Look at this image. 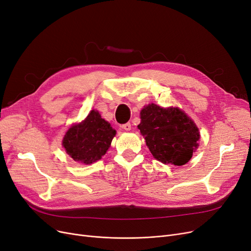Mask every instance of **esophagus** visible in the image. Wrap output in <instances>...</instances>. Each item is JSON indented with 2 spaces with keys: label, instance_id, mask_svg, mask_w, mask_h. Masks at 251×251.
Wrapping results in <instances>:
<instances>
[{
  "label": "esophagus",
  "instance_id": "34e87169",
  "mask_svg": "<svg viewBox=\"0 0 251 251\" xmlns=\"http://www.w3.org/2000/svg\"><path fill=\"white\" fill-rule=\"evenodd\" d=\"M122 128H123L124 130H126V131H129V130H131V124H130V123L123 124V125H122Z\"/></svg>",
  "mask_w": 251,
  "mask_h": 251
}]
</instances>
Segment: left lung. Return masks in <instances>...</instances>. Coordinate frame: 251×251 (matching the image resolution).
<instances>
[{
    "label": "left lung",
    "instance_id": "obj_1",
    "mask_svg": "<svg viewBox=\"0 0 251 251\" xmlns=\"http://www.w3.org/2000/svg\"><path fill=\"white\" fill-rule=\"evenodd\" d=\"M137 126L154 159L163 164L185 165L199 147V128L178 108L164 109L154 103L140 112Z\"/></svg>",
    "mask_w": 251,
    "mask_h": 251
}]
</instances>
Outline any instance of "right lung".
Listing matches in <instances>:
<instances>
[{
  "label": "right lung",
  "mask_w": 251,
  "mask_h": 251,
  "mask_svg": "<svg viewBox=\"0 0 251 251\" xmlns=\"http://www.w3.org/2000/svg\"><path fill=\"white\" fill-rule=\"evenodd\" d=\"M115 135L116 130L92 110L84 121L66 132L63 147L74 161L88 165L101 159Z\"/></svg>",
  "instance_id": "right-lung-1"
}]
</instances>
